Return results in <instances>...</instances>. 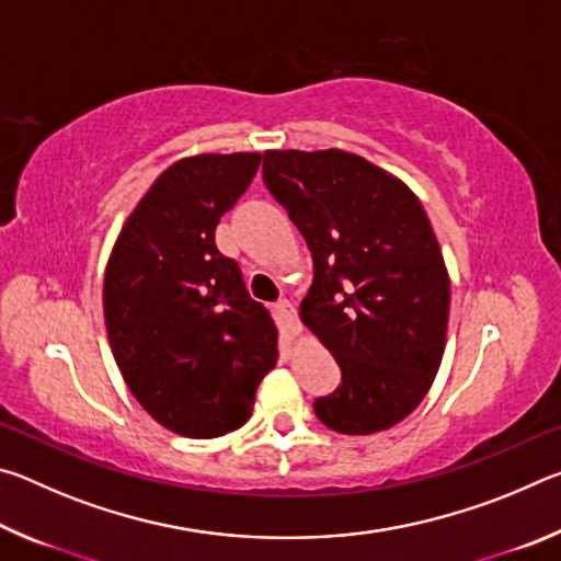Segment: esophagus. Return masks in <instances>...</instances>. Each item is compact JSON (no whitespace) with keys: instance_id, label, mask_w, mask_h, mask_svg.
<instances>
[{"instance_id":"1","label":"esophagus","mask_w":561,"mask_h":561,"mask_svg":"<svg viewBox=\"0 0 561 561\" xmlns=\"http://www.w3.org/2000/svg\"><path fill=\"white\" fill-rule=\"evenodd\" d=\"M277 311H279V317H282V324L287 327L291 334H299L301 331V324H299V317H297V307H294L291 301H279L277 304Z\"/></svg>"}]
</instances>
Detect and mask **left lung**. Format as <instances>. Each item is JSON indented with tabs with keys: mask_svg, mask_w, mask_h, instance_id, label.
I'll return each instance as SVG.
<instances>
[{
	"mask_svg": "<svg viewBox=\"0 0 561 561\" xmlns=\"http://www.w3.org/2000/svg\"><path fill=\"white\" fill-rule=\"evenodd\" d=\"M262 170L314 260L299 317L341 368L314 413L344 435L391 428L445 351L450 279L428 215L401 180L339 148L267 150Z\"/></svg>",
	"mask_w": 561,
	"mask_h": 561,
	"instance_id": "1",
	"label": "left lung"
}]
</instances>
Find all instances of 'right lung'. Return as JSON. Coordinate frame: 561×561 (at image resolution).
Here are the masks:
<instances>
[{"label":"right lung","mask_w":561,"mask_h":561,"mask_svg":"<svg viewBox=\"0 0 561 561\" xmlns=\"http://www.w3.org/2000/svg\"><path fill=\"white\" fill-rule=\"evenodd\" d=\"M262 153H203L170 165L123 225L103 279L113 358L168 431L217 438L252 415L277 364V327L254 301L215 227L250 187Z\"/></svg>","instance_id":"right-lung-1"}]
</instances>
